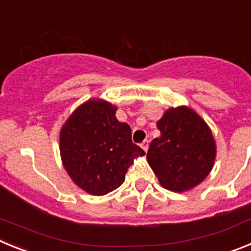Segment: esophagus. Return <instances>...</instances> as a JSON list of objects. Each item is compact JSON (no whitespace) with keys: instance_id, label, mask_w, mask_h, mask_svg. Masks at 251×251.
<instances>
[{"instance_id":"obj_1","label":"esophagus","mask_w":251,"mask_h":251,"mask_svg":"<svg viewBox=\"0 0 251 251\" xmlns=\"http://www.w3.org/2000/svg\"><path fill=\"white\" fill-rule=\"evenodd\" d=\"M148 143H150V142H148V139H145V141L141 143V147L143 148V151H146V152H147V150H148Z\"/></svg>"}]
</instances>
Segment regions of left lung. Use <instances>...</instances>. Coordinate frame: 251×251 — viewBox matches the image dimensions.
I'll return each instance as SVG.
<instances>
[{
  "label": "left lung",
  "mask_w": 251,
  "mask_h": 251,
  "mask_svg": "<svg viewBox=\"0 0 251 251\" xmlns=\"http://www.w3.org/2000/svg\"><path fill=\"white\" fill-rule=\"evenodd\" d=\"M147 159L161 185L182 192L202 182L214 166L216 147L207 124L186 106L170 109L157 123Z\"/></svg>",
  "instance_id": "obj_1"
}]
</instances>
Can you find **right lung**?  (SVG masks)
Masks as SVG:
<instances>
[{
  "label": "right lung",
  "instance_id": "add662e5",
  "mask_svg": "<svg viewBox=\"0 0 251 251\" xmlns=\"http://www.w3.org/2000/svg\"><path fill=\"white\" fill-rule=\"evenodd\" d=\"M103 100L80 105L60 132V153L69 176L92 195H105L124 182L133 158L145 151L132 142V129L115 118Z\"/></svg>",
  "mask_w": 251,
  "mask_h": 251
}]
</instances>
